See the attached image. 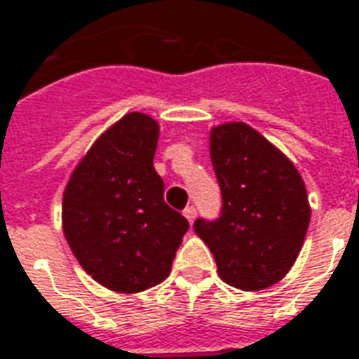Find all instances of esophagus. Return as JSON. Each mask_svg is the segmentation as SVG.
Here are the masks:
<instances>
[{"label":"esophagus","mask_w":359,"mask_h":359,"mask_svg":"<svg viewBox=\"0 0 359 359\" xmlns=\"http://www.w3.org/2000/svg\"><path fill=\"white\" fill-rule=\"evenodd\" d=\"M184 215H185V219H187V221L194 222L195 217H197V209H195L194 205H189V207H185V209H184Z\"/></svg>","instance_id":"obj_1"}]
</instances>
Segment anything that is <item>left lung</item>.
<instances>
[{"label":"left lung","mask_w":359,"mask_h":359,"mask_svg":"<svg viewBox=\"0 0 359 359\" xmlns=\"http://www.w3.org/2000/svg\"><path fill=\"white\" fill-rule=\"evenodd\" d=\"M211 162L221 215L197 219L194 229L212 252L219 276L244 291L278 283L295 264L311 221L303 177L246 123L212 128Z\"/></svg>","instance_id":"1"}]
</instances>
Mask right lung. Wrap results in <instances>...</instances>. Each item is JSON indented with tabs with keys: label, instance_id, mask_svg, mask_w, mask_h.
Returning <instances> with one entry per match:
<instances>
[{
	"label": "right lung",
	"instance_id": "right-lung-1",
	"mask_svg": "<svg viewBox=\"0 0 359 359\" xmlns=\"http://www.w3.org/2000/svg\"><path fill=\"white\" fill-rule=\"evenodd\" d=\"M158 133L144 113L125 115L81 158L64 191L62 224L74 256L118 293L162 283L189 229L164 201L154 170Z\"/></svg>",
	"mask_w": 359,
	"mask_h": 359
}]
</instances>
